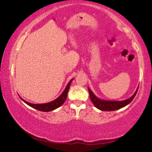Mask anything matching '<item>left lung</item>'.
Wrapping results in <instances>:
<instances>
[{"label":"left lung","instance_id":"obj_1","mask_svg":"<svg viewBox=\"0 0 152 152\" xmlns=\"http://www.w3.org/2000/svg\"><path fill=\"white\" fill-rule=\"evenodd\" d=\"M138 88L139 87H137V88L134 94H133L132 97H130L129 99H126V100H124V101H104V100H101L95 96L93 92L91 91V89H90L88 87V89L90 98H91V101L97 109H99L101 110H103V111H111V110H116L121 109V108L125 107L126 105L129 104L130 102L133 101V99H134L136 94H137Z\"/></svg>","mask_w":152,"mask_h":152}]
</instances>
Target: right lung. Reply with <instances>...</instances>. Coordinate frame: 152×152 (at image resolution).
<instances>
[{
  "label": "right lung",
  "mask_w": 152,
  "mask_h": 152,
  "mask_svg": "<svg viewBox=\"0 0 152 152\" xmlns=\"http://www.w3.org/2000/svg\"><path fill=\"white\" fill-rule=\"evenodd\" d=\"M72 78L71 80L68 82V84H67V86L66 87L65 90H64V92H62L60 96L57 98L54 101L48 102V103H44V104H33V103H30L29 102H27L26 101H25L20 98L21 100L23 102H25L27 104L29 105V106L31 107L33 109H35L38 110H40V111H43V112H49L51 111V110H55L57 108L60 107L64 104V102L66 101V100L67 99V96H68V92L69 89H70V84L72 81L73 80Z\"/></svg>",
  "instance_id": "1"
}]
</instances>
